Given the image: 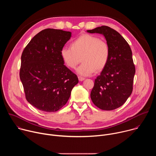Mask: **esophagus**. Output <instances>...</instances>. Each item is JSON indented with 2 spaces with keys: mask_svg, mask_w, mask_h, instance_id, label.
Masks as SVG:
<instances>
[{
  "mask_svg": "<svg viewBox=\"0 0 156 156\" xmlns=\"http://www.w3.org/2000/svg\"><path fill=\"white\" fill-rule=\"evenodd\" d=\"M84 77H82V76H78V80H79V81H83V80H84Z\"/></svg>",
  "mask_w": 156,
  "mask_h": 156,
  "instance_id": "34e87169",
  "label": "esophagus"
}]
</instances>
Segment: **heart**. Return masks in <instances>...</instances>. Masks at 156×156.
<instances>
[{
  "label": "heart",
  "instance_id": "heart-1",
  "mask_svg": "<svg viewBox=\"0 0 156 156\" xmlns=\"http://www.w3.org/2000/svg\"><path fill=\"white\" fill-rule=\"evenodd\" d=\"M60 53L65 65L72 69L76 68L81 58L83 63L77 69V73L89 76L105 68L110 59V49L105 41L94 35L84 34L73 40L71 47H63Z\"/></svg>",
  "mask_w": 156,
  "mask_h": 156
}]
</instances>
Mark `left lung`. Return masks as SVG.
Returning <instances> with one entry per match:
<instances>
[{
  "label": "left lung",
  "mask_w": 156,
  "mask_h": 156,
  "mask_svg": "<svg viewBox=\"0 0 156 156\" xmlns=\"http://www.w3.org/2000/svg\"><path fill=\"white\" fill-rule=\"evenodd\" d=\"M87 31L103 34L110 49L108 64L94 81L91 100L102 110H114L122 106L133 91L135 66L131 48L119 33L108 27Z\"/></svg>",
  "instance_id": "obj_1"
}]
</instances>
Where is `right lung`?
<instances>
[{
    "instance_id": "1",
    "label": "right lung",
    "mask_w": 156,
    "mask_h": 156,
    "mask_svg": "<svg viewBox=\"0 0 156 156\" xmlns=\"http://www.w3.org/2000/svg\"><path fill=\"white\" fill-rule=\"evenodd\" d=\"M71 36V32L61 30H42L21 54L20 78L26 99L43 112L60 109L78 83L77 76L64 65L60 53Z\"/></svg>"
}]
</instances>
